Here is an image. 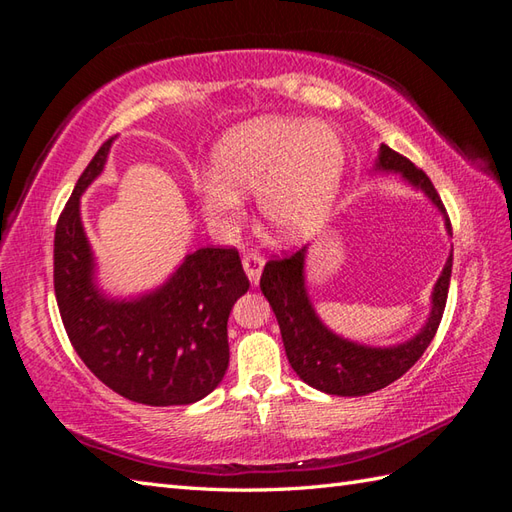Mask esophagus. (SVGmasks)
Masks as SVG:
<instances>
[{"mask_svg":"<svg viewBox=\"0 0 512 512\" xmlns=\"http://www.w3.org/2000/svg\"><path fill=\"white\" fill-rule=\"evenodd\" d=\"M263 265H265V258L260 256L258 252H247V254L243 256L245 274H247L249 280H252V285H258L260 274H263Z\"/></svg>","mask_w":512,"mask_h":512,"instance_id":"34e87169","label":"esophagus"}]
</instances>
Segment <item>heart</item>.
<instances>
[{"mask_svg":"<svg viewBox=\"0 0 512 512\" xmlns=\"http://www.w3.org/2000/svg\"><path fill=\"white\" fill-rule=\"evenodd\" d=\"M336 134L300 119H252L229 130L214 154L216 179L198 185V205L216 223H238L241 196H258L276 238L305 241L325 223L342 174Z\"/></svg>","mask_w":512,"mask_h":512,"instance_id":"b5f03b06","label":"heart"}]
</instances>
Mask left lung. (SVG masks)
<instances>
[{
  "label": "left lung",
  "instance_id": "left-lung-1",
  "mask_svg": "<svg viewBox=\"0 0 512 512\" xmlns=\"http://www.w3.org/2000/svg\"><path fill=\"white\" fill-rule=\"evenodd\" d=\"M378 168L402 172L406 181L429 194L431 201L440 207V212L446 218L448 234L453 232L451 218L446 214V207L435 185L406 156L382 145ZM305 252L307 249L302 247L285 258L267 260L263 276H260V289H263L265 298L276 314L291 369L309 387L329 395H349V398L351 395L380 391L402 378L422 358V353L435 338L437 327H440L448 298V285H451L453 254L448 256L442 276L435 285L433 311L426 327L413 340L398 344V347L375 349L338 338L336 333H331L318 320L307 298L305 276H302Z\"/></svg>",
  "mask_w": 512,
  "mask_h": 512
}]
</instances>
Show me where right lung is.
I'll list each match as a JSON object with an SVG mask.
<instances>
[{"mask_svg": "<svg viewBox=\"0 0 512 512\" xmlns=\"http://www.w3.org/2000/svg\"><path fill=\"white\" fill-rule=\"evenodd\" d=\"M112 137L81 172L55 227V296L83 364L125 400L174 406L212 393L229 364L227 318L249 289L236 247H201L154 294L103 298L92 285V254L79 196L106 163Z\"/></svg>", "mask_w": 512, "mask_h": 512, "instance_id": "1", "label": "right lung"}]
</instances>
